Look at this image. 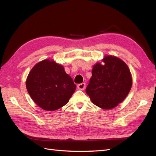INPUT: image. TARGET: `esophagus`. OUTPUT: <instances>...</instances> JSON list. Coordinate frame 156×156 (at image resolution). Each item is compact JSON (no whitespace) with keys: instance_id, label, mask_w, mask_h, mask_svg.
Instances as JSON below:
<instances>
[{"instance_id":"1","label":"esophagus","mask_w":156,"mask_h":156,"mask_svg":"<svg viewBox=\"0 0 156 156\" xmlns=\"http://www.w3.org/2000/svg\"><path fill=\"white\" fill-rule=\"evenodd\" d=\"M85 87H86V84L84 83H81V84H79L78 85H77L78 89L81 90H83L85 88Z\"/></svg>"}]
</instances>
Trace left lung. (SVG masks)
<instances>
[{
    "label": "left lung",
    "instance_id": "left-lung-1",
    "mask_svg": "<svg viewBox=\"0 0 156 156\" xmlns=\"http://www.w3.org/2000/svg\"><path fill=\"white\" fill-rule=\"evenodd\" d=\"M94 65L86 92L94 105L111 109L122 103L129 94L132 77L127 64L115 56H105Z\"/></svg>",
    "mask_w": 156,
    "mask_h": 156
}]
</instances>
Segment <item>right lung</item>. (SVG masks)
I'll return each mask as SVG.
<instances>
[{
    "mask_svg": "<svg viewBox=\"0 0 156 156\" xmlns=\"http://www.w3.org/2000/svg\"><path fill=\"white\" fill-rule=\"evenodd\" d=\"M26 87L32 100L44 110L53 111L64 106L76 89L72 78L62 65L45 59L32 68Z\"/></svg>",
    "mask_w": 156,
    "mask_h": 156,
    "instance_id": "add662e5",
    "label": "right lung"
}]
</instances>
